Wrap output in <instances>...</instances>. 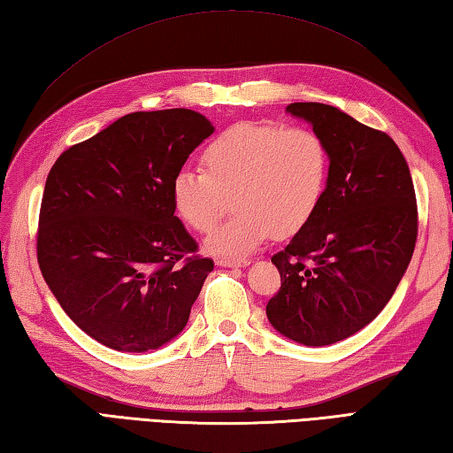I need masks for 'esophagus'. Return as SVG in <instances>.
Masks as SVG:
<instances>
[{
  "instance_id": "esophagus-1",
  "label": "esophagus",
  "mask_w": 453,
  "mask_h": 453,
  "mask_svg": "<svg viewBox=\"0 0 453 453\" xmlns=\"http://www.w3.org/2000/svg\"><path fill=\"white\" fill-rule=\"evenodd\" d=\"M217 265H223V267H246V265H250V260H234V257H219Z\"/></svg>"
}]
</instances>
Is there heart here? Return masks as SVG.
<instances>
[{"label": "heart", "mask_w": 453, "mask_h": 453, "mask_svg": "<svg viewBox=\"0 0 453 453\" xmlns=\"http://www.w3.org/2000/svg\"><path fill=\"white\" fill-rule=\"evenodd\" d=\"M203 172L180 170L172 180V205L197 233H209L233 197L236 213L209 234L215 256H246L273 236H291L309 223L325 197L330 152L319 133L304 127L236 123L201 154Z\"/></svg>", "instance_id": "1"}]
</instances>
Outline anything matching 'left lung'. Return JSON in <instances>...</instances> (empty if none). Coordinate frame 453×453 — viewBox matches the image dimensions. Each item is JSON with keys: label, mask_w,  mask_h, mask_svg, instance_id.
<instances>
[{"label": "left lung", "mask_w": 453, "mask_h": 453, "mask_svg": "<svg viewBox=\"0 0 453 453\" xmlns=\"http://www.w3.org/2000/svg\"><path fill=\"white\" fill-rule=\"evenodd\" d=\"M330 152L317 213L272 262L281 288L267 320L303 346H328L367 326L407 272L418 234L409 164L389 134L332 105L291 104Z\"/></svg>", "instance_id": "1"}]
</instances>
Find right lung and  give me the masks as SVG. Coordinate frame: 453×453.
<instances>
[{"label": "right lung", "instance_id": "obj_1", "mask_svg": "<svg viewBox=\"0 0 453 453\" xmlns=\"http://www.w3.org/2000/svg\"><path fill=\"white\" fill-rule=\"evenodd\" d=\"M191 109L136 111L54 162L36 257L64 312L119 352H149L186 328L211 257L175 217L172 180L213 134Z\"/></svg>", "mask_w": 453, "mask_h": 453}]
</instances>
